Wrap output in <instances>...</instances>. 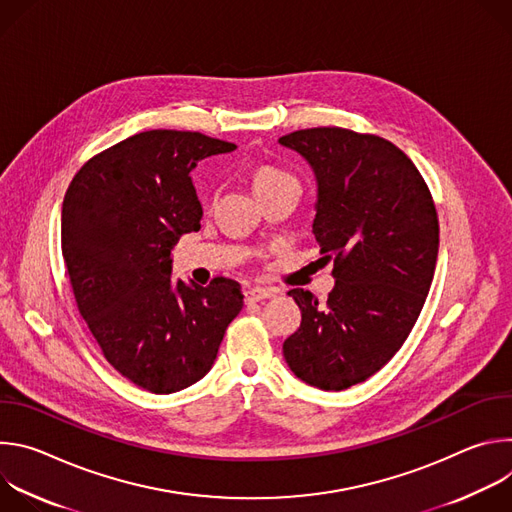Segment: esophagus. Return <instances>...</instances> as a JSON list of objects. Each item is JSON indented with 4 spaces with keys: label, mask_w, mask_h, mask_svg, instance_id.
<instances>
[{
    "label": "esophagus",
    "mask_w": 512,
    "mask_h": 512,
    "mask_svg": "<svg viewBox=\"0 0 512 512\" xmlns=\"http://www.w3.org/2000/svg\"><path fill=\"white\" fill-rule=\"evenodd\" d=\"M275 291L273 289H263V287H251L245 291V300L247 302H261L267 298H273Z\"/></svg>",
    "instance_id": "esophagus-1"
}]
</instances>
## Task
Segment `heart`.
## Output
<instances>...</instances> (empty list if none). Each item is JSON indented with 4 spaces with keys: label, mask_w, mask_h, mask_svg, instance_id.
Masks as SVG:
<instances>
[{
    "label": "heart",
    "mask_w": 512,
    "mask_h": 512,
    "mask_svg": "<svg viewBox=\"0 0 512 512\" xmlns=\"http://www.w3.org/2000/svg\"><path fill=\"white\" fill-rule=\"evenodd\" d=\"M251 184H253L255 192L259 196L269 194V192H277V190H285V188L300 192V182L294 174H289L287 170L271 166V164L257 166L251 172Z\"/></svg>",
    "instance_id": "heart-1"
}]
</instances>
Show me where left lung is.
Instances as JSON below:
<instances>
[{"label":"left lung","mask_w":512,"mask_h":512,"mask_svg":"<svg viewBox=\"0 0 512 512\" xmlns=\"http://www.w3.org/2000/svg\"><path fill=\"white\" fill-rule=\"evenodd\" d=\"M279 143L316 174L314 235L336 279L324 304L287 291L302 324L283 356L304 383L342 391L381 371L419 318L440 247L435 204L415 164L379 135L312 127Z\"/></svg>","instance_id":"1"}]
</instances>
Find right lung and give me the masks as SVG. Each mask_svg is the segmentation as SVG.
I'll return each instance as SVG.
<instances>
[{
  "instance_id": "add662e5",
  "label": "right lung",
  "mask_w": 512,
  "mask_h": 512,
  "mask_svg": "<svg viewBox=\"0 0 512 512\" xmlns=\"http://www.w3.org/2000/svg\"><path fill=\"white\" fill-rule=\"evenodd\" d=\"M235 143L198 131L135 133L93 156L62 202V257L77 308L107 362L168 395L200 381L243 308L241 285L172 279V249L200 229L190 172Z\"/></svg>"
}]
</instances>
